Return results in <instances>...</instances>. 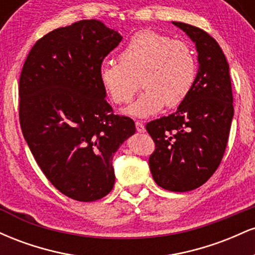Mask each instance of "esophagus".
Segmentation results:
<instances>
[{
    "label": "esophagus",
    "instance_id": "1",
    "mask_svg": "<svg viewBox=\"0 0 255 255\" xmlns=\"http://www.w3.org/2000/svg\"><path fill=\"white\" fill-rule=\"evenodd\" d=\"M135 128H136V131H139V133H144L145 131V126L140 121L135 122Z\"/></svg>",
    "mask_w": 255,
    "mask_h": 255
}]
</instances>
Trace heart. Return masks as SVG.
Instances as JSON below:
<instances>
[{
  "mask_svg": "<svg viewBox=\"0 0 255 255\" xmlns=\"http://www.w3.org/2000/svg\"><path fill=\"white\" fill-rule=\"evenodd\" d=\"M195 52L188 43L152 30L134 33L120 52V62L105 60L99 67L102 86L115 104H127L139 89L145 91L126 110L136 118L174 108L188 97L197 78Z\"/></svg>",
  "mask_w": 255,
  "mask_h": 255,
  "instance_id": "b5f03b06",
  "label": "heart"
}]
</instances>
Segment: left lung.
Segmentation results:
<instances>
[{
	"mask_svg": "<svg viewBox=\"0 0 255 255\" xmlns=\"http://www.w3.org/2000/svg\"><path fill=\"white\" fill-rule=\"evenodd\" d=\"M172 24L195 43L200 66L177 110L146 125L156 147L148 164L158 186L188 192L203 186L221 164L234 116L233 91L229 64L215 38L195 26Z\"/></svg>",
	"mask_w": 255,
	"mask_h": 255,
	"instance_id": "8db88e82",
	"label": "left lung"
}]
</instances>
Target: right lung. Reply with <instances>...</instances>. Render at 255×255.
<instances>
[{
  "mask_svg": "<svg viewBox=\"0 0 255 255\" xmlns=\"http://www.w3.org/2000/svg\"><path fill=\"white\" fill-rule=\"evenodd\" d=\"M122 37L98 20H80L38 39L19 81V120L28 147L52 186L95 201L115 183L113 156L135 133L115 115L98 72Z\"/></svg>",
  "mask_w": 255,
  "mask_h": 255,
  "instance_id": "obj_1",
  "label": "right lung"
}]
</instances>
